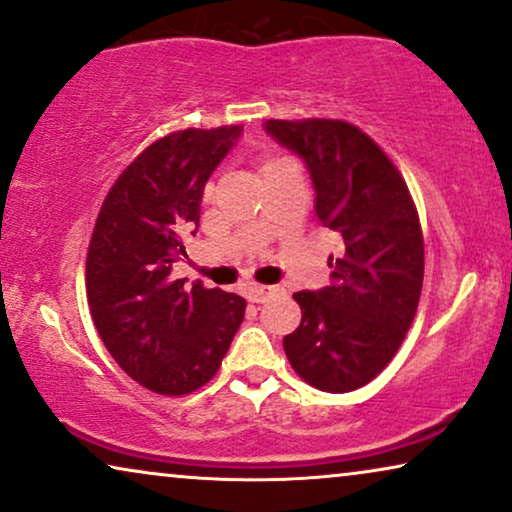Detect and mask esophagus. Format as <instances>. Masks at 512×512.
<instances>
[{
  "mask_svg": "<svg viewBox=\"0 0 512 512\" xmlns=\"http://www.w3.org/2000/svg\"><path fill=\"white\" fill-rule=\"evenodd\" d=\"M279 289L277 286H263V284H254L249 286V300L251 303H265V300L275 296Z\"/></svg>",
  "mask_w": 512,
  "mask_h": 512,
  "instance_id": "obj_1",
  "label": "esophagus"
}]
</instances>
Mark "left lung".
<instances>
[{
	"label": "left lung",
	"mask_w": 512,
	"mask_h": 512,
	"mask_svg": "<svg viewBox=\"0 0 512 512\" xmlns=\"http://www.w3.org/2000/svg\"><path fill=\"white\" fill-rule=\"evenodd\" d=\"M265 130L307 163L317 216L340 235L331 284L298 291L303 319L284 338L291 368L345 394L375 380L403 345L424 282L422 223L403 174L373 137L338 118H270Z\"/></svg>",
	"instance_id": "1"
}]
</instances>
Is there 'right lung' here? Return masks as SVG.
<instances>
[{
  "mask_svg": "<svg viewBox=\"0 0 512 512\" xmlns=\"http://www.w3.org/2000/svg\"><path fill=\"white\" fill-rule=\"evenodd\" d=\"M242 125L186 128L146 146L104 198L86 256L93 324L114 361L160 396H186L221 368L247 300L172 279L202 188Z\"/></svg>",
  "mask_w": 512,
  "mask_h": 512,
  "instance_id": "right-lung-1",
  "label": "right lung"
}]
</instances>
